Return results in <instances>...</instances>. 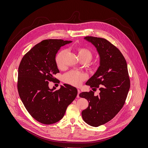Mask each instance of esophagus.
Segmentation results:
<instances>
[{
	"label": "esophagus",
	"mask_w": 148,
	"mask_h": 148,
	"mask_svg": "<svg viewBox=\"0 0 148 148\" xmlns=\"http://www.w3.org/2000/svg\"><path fill=\"white\" fill-rule=\"evenodd\" d=\"M80 93V90L79 89H77V98H79V94Z\"/></svg>",
	"instance_id": "1"
}]
</instances>
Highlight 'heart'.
I'll list each match as a JSON object with an SVG mask.
<instances>
[{"mask_svg":"<svg viewBox=\"0 0 148 148\" xmlns=\"http://www.w3.org/2000/svg\"><path fill=\"white\" fill-rule=\"evenodd\" d=\"M77 56L80 60L84 59L89 62L92 58V53L90 50L85 48H77ZM66 50L60 51L56 57V63L59 67L63 65V58ZM86 75L82 72L76 71H71L66 73L63 76L64 81L65 83L74 85L79 86L86 79Z\"/></svg>","mask_w":148,"mask_h":148,"instance_id":"b5f03b06","label":"heart"}]
</instances>
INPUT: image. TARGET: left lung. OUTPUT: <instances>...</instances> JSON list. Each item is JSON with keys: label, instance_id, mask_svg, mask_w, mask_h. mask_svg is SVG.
Instances as JSON below:
<instances>
[{"label": "left lung", "instance_id": "left-lung-1", "mask_svg": "<svg viewBox=\"0 0 148 148\" xmlns=\"http://www.w3.org/2000/svg\"><path fill=\"white\" fill-rule=\"evenodd\" d=\"M84 39L95 47L100 59L98 69L85 84L99 88L100 92L97 96L92 91L79 94L89 102L82 115L86 123L97 127L112 119L121 109L130 89V79L127 62L116 47L104 38Z\"/></svg>", "mask_w": 148, "mask_h": 148}]
</instances>
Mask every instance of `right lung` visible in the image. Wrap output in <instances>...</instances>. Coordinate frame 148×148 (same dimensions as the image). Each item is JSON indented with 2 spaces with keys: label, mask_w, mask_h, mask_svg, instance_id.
Here are the masks:
<instances>
[{
  "label": "right lung",
  "mask_w": 148,
  "mask_h": 148,
  "mask_svg": "<svg viewBox=\"0 0 148 148\" xmlns=\"http://www.w3.org/2000/svg\"><path fill=\"white\" fill-rule=\"evenodd\" d=\"M72 41L42 40L23 56L18 68V90L21 101L31 116L44 124L62 119L66 108L77 95L76 88L64 84L55 90L49 87L59 73L56 55L61 47Z\"/></svg>",
  "instance_id": "1"
}]
</instances>
